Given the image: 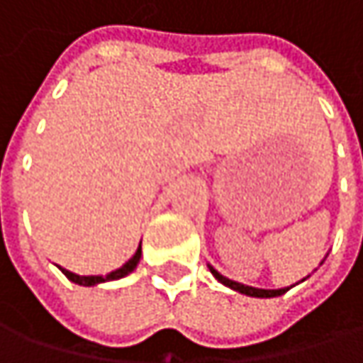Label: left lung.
<instances>
[{"label": "left lung", "instance_id": "obj_1", "mask_svg": "<svg viewBox=\"0 0 363 363\" xmlns=\"http://www.w3.org/2000/svg\"><path fill=\"white\" fill-rule=\"evenodd\" d=\"M211 273L216 275V279L218 281H222L224 286L228 288L236 289V291H240V294H246V296H257V298H275V296H281V294H286L288 288L286 289H259V288H250V286H242V284H236V281H232V279H228L224 275H220L216 269H211Z\"/></svg>", "mask_w": 363, "mask_h": 363}]
</instances>
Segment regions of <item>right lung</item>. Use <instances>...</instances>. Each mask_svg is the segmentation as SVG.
<instances>
[{
  "mask_svg": "<svg viewBox=\"0 0 363 363\" xmlns=\"http://www.w3.org/2000/svg\"><path fill=\"white\" fill-rule=\"evenodd\" d=\"M139 259H141V245L135 250V255L125 263V265L117 269V271H113V273H108L106 277H96V275H75L72 271H67V269H61L63 273H65V277L67 279H72L74 284H79V286H96V284H102V281H113V279H121V277H125V275H129L135 267H138Z\"/></svg>",
  "mask_w": 363,
  "mask_h": 363,
  "instance_id": "right-lung-1",
  "label": "right lung"
}]
</instances>
